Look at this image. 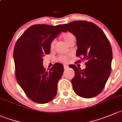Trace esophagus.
I'll use <instances>...</instances> for the list:
<instances>
[{
    "label": "esophagus",
    "instance_id": "34e87169",
    "mask_svg": "<svg viewBox=\"0 0 122 122\" xmlns=\"http://www.w3.org/2000/svg\"><path fill=\"white\" fill-rule=\"evenodd\" d=\"M63 67H64V69L65 70H66V69H68V66H67V65H63Z\"/></svg>",
    "mask_w": 122,
    "mask_h": 122
}]
</instances>
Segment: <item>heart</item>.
Listing matches in <instances>:
<instances>
[{
	"mask_svg": "<svg viewBox=\"0 0 122 122\" xmlns=\"http://www.w3.org/2000/svg\"><path fill=\"white\" fill-rule=\"evenodd\" d=\"M63 39H64V41L67 43V44H69L70 42L72 41V39L73 38H75V36L73 35L72 33H69V32H67V33H66L64 34L62 36ZM55 41H53L51 43V45H50V47H51V49H53L54 48V46H55ZM70 56L69 55H61V56H59L58 57L59 61H61V62L63 63H67L69 61Z\"/></svg>",
	"mask_w": 122,
	"mask_h": 122,
	"instance_id": "1",
	"label": "heart"
}]
</instances>
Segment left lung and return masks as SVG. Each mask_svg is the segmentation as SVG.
Segmentation results:
<instances>
[{"mask_svg":"<svg viewBox=\"0 0 122 122\" xmlns=\"http://www.w3.org/2000/svg\"><path fill=\"white\" fill-rule=\"evenodd\" d=\"M63 26L65 30L76 36V56L87 61L85 69L75 65L69 66L75 72L71 79L74 91L84 98L95 97L104 89L111 72L112 51L110 42L102 30L92 22L77 20Z\"/></svg>","mask_w":122,"mask_h":122,"instance_id":"left-lung-1","label":"left lung"}]
</instances>
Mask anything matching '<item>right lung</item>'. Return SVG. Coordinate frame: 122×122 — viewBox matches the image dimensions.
Masks as SVG:
<instances>
[{
    "instance_id": "obj_1",
    "label": "right lung",
    "mask_w": 122,
    "mask_h": 122,
    "mask_svg": "<svg viewBox=\"0 0 122 122\" xmlns=\"http://www.w3.org/2000/svg\"><path fill=\"white\" fill-rule=\"evenodd\" d=\"M61 32H66L61 25H35L25 30L15 45L16 80L26 96L37 103L49 102L57 93L63 65L56 63L47 71L42 62L43 57L49 54L51 43Z\"/></svg>"
}]
</instances>
